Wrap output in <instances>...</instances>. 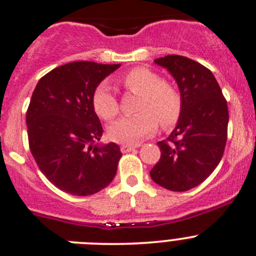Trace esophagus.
I'll list each match as a JSON object with an SVG mask.
<instances>
[{"instance_id":"34e87169","label":"esophagus","mask_w":256,"mask_h":256,"mask_svg":"<svg viewBox=\"0 0 256 256\" xmlns=\"http://www.w3.org/2000/svg\"><path fill=\"white\" fill-rule=\"evenodd\" d=\"M136 147H138V146H130V144H122V146L120 147V150H121V152H122V153H128V152H131V150H135Z\"/></svg>"}]
</instances>
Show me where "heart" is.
I'll use <instances>...</instances> for the list:
<instances>
[{"instance_id": "obj_1", "label": "heart", "mask_w": 256, "mask_h": 256, "mask_svg": "<svg viewBox=\"0 0 256 256\" xmlns=\"http://www.w3.org/2000/svg\"><path fill=\"white\" fill-rule=\"evenodd\" d=\"M124 86L131 93L140 94L135 116L122 118L109 128V137L119 144H135L153 135L160 128H173L182 115V96L176 87L162 82L160 74L146 67H136L122 76ZM93 108L104 120H112L119 114L116 96L109 86L102 83L93 93Z\"/></svg>"}]
</instances>
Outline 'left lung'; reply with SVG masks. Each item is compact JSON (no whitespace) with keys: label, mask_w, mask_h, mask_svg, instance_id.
<instances>
[{"label":"left lung","mask_w":256,"mask_h":256,"mask_svg":"<svg viewBox=\"0 0 256 256\" xmlns=\"http://www.w3.org/2000/svg\"><path fill=\"white\" fill-rule=\"evenodd\" d=\"M154 62L168 70L182 96V115L166 140L158 142L160 158L150 172L154 182L172 192H186L211 176L224 152L228 106L212 72L180 55Z\"/></svg>","instance_id":"obj_1"}]
</instances>
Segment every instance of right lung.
I'll use <instances>...</instances> for the list:
<instances>
[{
  "label": "right lung",
  "instance_id": "add662e5",
  "mask_svg": "<svg viewBox=\"0 0 256 256\" xmlns=\"http://www.w3.org/2000/svg\"><path fill=\"white\" fill-rule=\"evenodd\" d=\"M120 64L76 61L38 82L26 110L29 148L42 173L58 189L88 196L108 186L122 153L116 144L99 146L103 128L93 108L99 83Z\"/></svg>",
  "mask_w": 256,
  "mask_h": 256
}]
</instances>
